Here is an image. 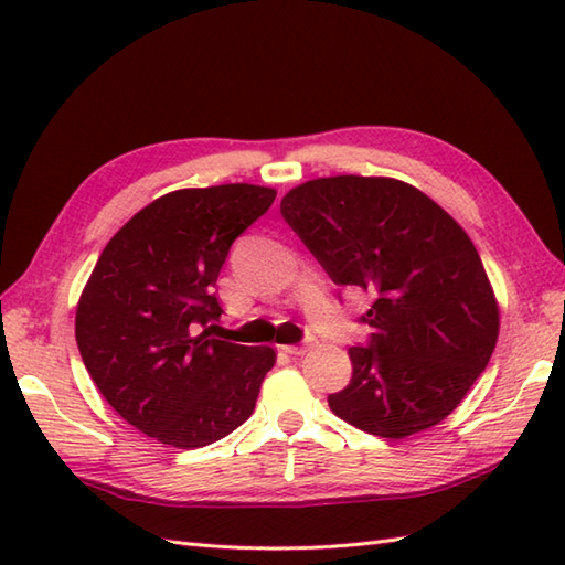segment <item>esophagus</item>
<instances>
[{
  "mask_svg": "<svg viewBox=\"0 0 565 565\" xmlns=\"http://www.w3.org/2000/svg\"><path fill=\"white\" fill-rule=\"evenodd\" d=\"M281 350H284L286 354L303 356V354H308L310 350H313V340H310V342H303V344H286V347H281Z\"/></svg>",
  "mask_w": 565,
  "mask_h": 565,
  "instance_id": "esophagus-1",
  "label": "esophagus"
}]
</instances>
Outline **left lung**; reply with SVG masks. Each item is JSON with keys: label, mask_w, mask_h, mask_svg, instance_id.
<instances>
[{"label": "left lung", "mask_w": 565, "mask_h": 565, "mask_svg": "<svg viewBox=\"0 0 565 565\" xmlns=\"http://www.w3.org/2000/svg\"><path fill=\"white\" fill-rule=\"evenodd\" d=\"M281 213L338 286L374 298L352 347V381L330 411L369 435L405 439L449 417L483 374L500 308L471 237L439 203L393 177H320Z\"/></svg>", "instance_id": "obj_1"}]
</instances>
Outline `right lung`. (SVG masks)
I'll use <instances>...</instances> for the list:
<instances>
[{"mask_svg":"<svg viewBox=\"0 0 565 565\" xmlns=\"http://www.w3.org/2000/svg\"><path fill=\"white\" fill-rule=\"evenodd\" d=\"M276 189H177L140 209L94 264L75 338L92 381L128 425L167 447L199 449L255 411L274 347L213 338V294L233 239Z\"/></svg>","mask_w":565,"mask_h":565,"instance_id":"add662e5","label":"right lung"}]
</instances>
